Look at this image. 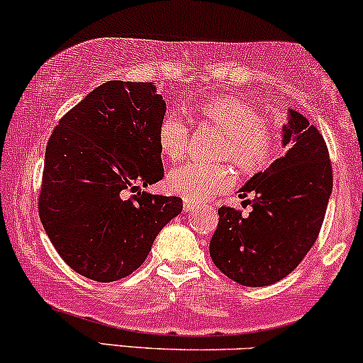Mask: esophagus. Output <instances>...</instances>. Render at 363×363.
<instances>
[{
  "label": "esophagus",
  "mask_w": 363,
  "mask_h": 363,
  "mask_svg": "<svg viewBox=\"0 0 363 363\" xmlns=\"http://www.w3.org/2000/svg\"><path fill=\"white\" fill-rule=\"evenodd\" d=\"M194 204L193 203H189V201H184V211L186 213H191V211H194Z\"/></svg>",
  "instance_id": "esophagus-1"
}]
</instances>
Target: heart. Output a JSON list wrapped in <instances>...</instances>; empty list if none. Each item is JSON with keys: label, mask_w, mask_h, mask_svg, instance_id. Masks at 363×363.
<instances>
[{"label": "heart", "mask_w": 363, "mask_h": 363, "mask_svg": "<svg viewBox=\"0 0 363 363\" xmlns=\"http://www.w3.org/2000/svg\"><path fill=\"white\" fill-rule=\"evenodd\" d=\"M204 120L226 133L220 157L233 160L245 174L267 169L274 159L277 137L264 118L237 98L213 99L201 108ZM159 145L170 160H181L189 145V126L177 113L164 115L159 125ZM233 172L228 165L186 162L169 174V187L191 203H201L228 189Z\"/></svg>", "instance_id": "obj_1"}]
</instances>
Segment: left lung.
I'll list each match as a JSON object with an SVG mask.
<instances>
[{
	"label": "left lung",
	"instance_id": "left-lung-1",
	"mask_svg": "<svg viewBox=\"0 0 363 363\" xmlns=\"http://www.w3.org/2000/svg\"><path fill=\"white\" fill-rule=\"evenodd\" d=\"M284 125L287 154L255 174L240 198L252 211L221 206L209 255L226 277L248 287L281 281L303 262L320 235L333 189V169L325 138L306 116L291 110Z\"/></svg>",
	"mask_w": 363,
	"mask_h": 363
}]
</instances>
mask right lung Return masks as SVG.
I'll return each mask as SVG.
<instances>
[{
  "label": "right lung",
  "instance_id": "right-lung-1",
  "mask_svg": "<svg viewBox=\"0 0 363 363\" xmlns=\"http://www.w3.org/2000/svg\"><path fill=\"white\" fill-rule=\"evenodd\" d=\"M154 82L108 81L60 118L45 148L38 216L62 260L91 281H120L182 211L140 186L164 177ZM135 192V195H130Z\"/></svg>",
  "mask_w": 363,
  "mask_h": 363
}]
</instances>
